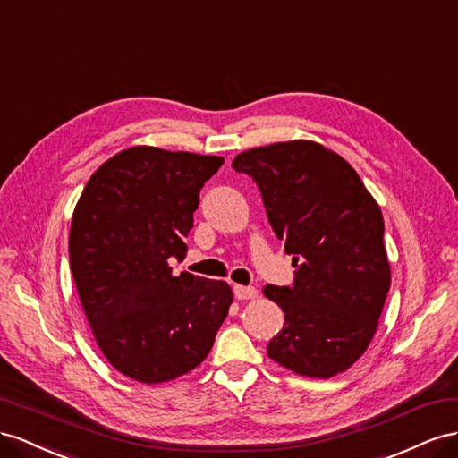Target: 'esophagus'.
<instances>
[{
    "label": "esophagus",
    "instance_id": "1",
    "mask_svg": "<svg viewBox=\"0 0 458 458\" xmlns=\"http://www.w3.org/2000/svg\"><path fill=\"white\" fill-rule=\"evenodd\" d=\"M233 295H236L240 301H245V299L257 297V290L253 285H233Z\"/></svg>",
    "mask_w": 458,
    "mask_h": 458
}]
</instances>
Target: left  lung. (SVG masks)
<instances>
[{
  "mask_svg": "<svg viewBox=\"0 0 458 458\" xmlns=\"http://www.w3.org/2000/svg\"><path fill=\"white\" fill-rule=\"evenodd\" d=\"M232 166L257 182L297 267L292 287H263L285 312L268 357L299 376L345 372L369 349L391 284L380 205L344 157L310 140L247 149Z\"/></svg>",
  "mask_w": 458,
  "mask_h": 458,
  "instance_id": "obj_1",
  "label": "left lung"
}]
</instances>
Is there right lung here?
Wrapping results in <instances>:
<instances>
[{
    "label": "right lung",
    "mask_w": 458,
    "mask_h": 458,
    "mask_svg": "<svg viewBox=\"0 0 458 458\" xmlns=\"http://www.w3.org/2000/svg\"><path fill=\"white\" fill-rule=\"evenodd\" d=\"M222 157L123 149L89 176L69 233L72 278L91 334L114 370L163 384L207 359L233 301L222 280L173 274L199 190Z\"/></svg>",
    "instance_id": "add662e5"
}]
</instances>
